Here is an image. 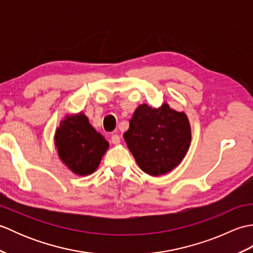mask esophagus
Masks as SVG:
<instances>
[{
    "label": "esophagus",
    "mask_w": 253,
    "mask_h": 253,
    "mask_svg": "<svg viewBox=\"0 0 253 253\" xmlns=\"http://www.w3.org/2000/svg\"><path fill=\"white\" fill-rule=\"evenodd\" d=\"M111 141L113 144H118L121 142V137L118 135H112L111 137Z\"/></svg>",
    "instance_id": "34e87169"
}]
</instances>
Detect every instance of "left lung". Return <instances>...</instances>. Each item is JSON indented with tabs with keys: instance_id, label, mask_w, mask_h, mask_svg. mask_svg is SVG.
Returning <instances> with one entry per match:
<instances>
[{
	"instance_id": "left-lung-1",
	"label": "left lung",
	"mask_w": 253,
	"mask_h": 253,
	"mask_svg": "<svg viewBox=\"0 0 253 253\" xmlns=\"http://www.w3.org/2000/svg\"><path fill=\"white\" fill-rule=\"evenodd\" d=\"M124 139L139 168L159 176L175 169L185 158L191 128L185 113L170 109L168 103L158 109L141 104L133 113Z\"/></svg>"
}]
</instances>
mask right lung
I'll return each instance as SVG.
<instances>
[{
  "instance_id": "obj_1",
  "label": "right lung",
  "mask_w": 253,
  "mask_h": 253,
  "mask_svg": "<svg viewBox=\"0 0 253 253\" xmlns=\"http://www.w3.org/2000/svg\"><path fill=\"white\" fill-rule=\"evenodd\" d=\"M60 159L73 173L85 176L98 169L109 142L90 125L83 113L66 115L55 132Z\"/></svg>"
}]
</instances>
